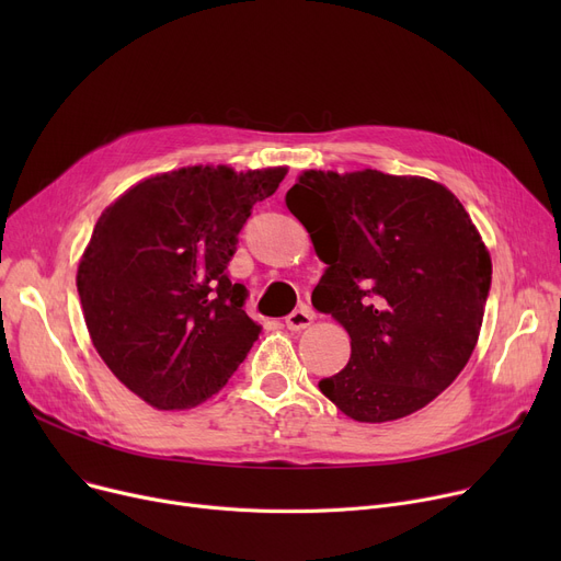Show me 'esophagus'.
<instances>
[{
	"instance_id": "34e87169",
	"label": "esophagus",
	"mask_w": 561,
	"mask_h": 561,
	"mask_svg": "<svg viewBox=\"0 0 561 561\" xmlns=\"http://www.w3.org/2000/svg\"><path fill=\"white\" fill-rule=\"evenodd\" d=\"M311 320H313V311H311L309 307H300V309H296V311H290L284 322H286V328H288L290 332H298V330L309 328Z\"/></svg>"
}]
</instances>
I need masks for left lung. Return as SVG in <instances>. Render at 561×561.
I'll use <instances>...</instances> for the list:
<instances>
[{"mask_svg":"<svg viewBox=\"0 0 561 561\" xmlns=\"http://www.w3.org/2000/svg\"><path fill=\"white\" fill-rule=\"evenodd\" d=\"M328 271L311 302L350 334L318 381L345 416L387 423L446 391L480 336L491 259L461 202L423 176L307 170L286 193Z\"/></svg>","mask_w":561,"mask_h":561,"instance_id":"left-lung-1","label":"left lung"}]
</instances>
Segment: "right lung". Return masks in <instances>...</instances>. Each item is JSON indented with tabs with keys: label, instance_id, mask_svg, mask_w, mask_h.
<instances>
[{
	"label": "right lung",
	"instance_id": "add662e5",
	"mask_svg": "<svg viewBox=\"0 0 561 561\" xmlns=\"http://www.w3.org/2000/svg\"><path fill=\"white\" fill-rule=\"evenodd\" d=\"M286 168H182L129 188L100 216L77 290L93 345L111 373L157 409L218 393L261 328L248 288L227 265L252 206Z\"/></svg>",
	"mask_w": 561,
	"mask_h": 561
}]
</instances>
